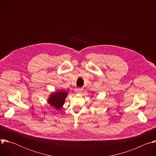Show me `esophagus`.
Here are the masks:
<instances>
[{"label":"esophagus","mask_w":156,"mask_h":156,"mask_svg":"<svg viewBox=\"0 0 156 156\" xmlns=\"http://www.w3.org/2000/svg\"><path fill=\"white\" fill-rule=\"evenodd\" d=\"M83 91V88H81V87H78V88H76L75 90V93H81Z\"/></svg>","instance_id":"esophagus-1"}]
</instances>
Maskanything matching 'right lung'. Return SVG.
Segmentation results:
<instances>
[{
	"label": "right lung",
	"mask_w": 156,
	"mask_h": 156,
	"mask_svg": "<svg viewBox=\"0 0 156 156\" xmlns=\"http://www.w3.org/2000/svg\"><path fill=\"white\" fill-rule=\"evenodd\" d=\"M68 94L69 93L67 92L63 91H55L50 94L49 99H48V102L50 104L51 107H52L57 110H60L62 108L65 99L67 97Z\"/></svg>",
	"instance_id": "1"
}]
</instances>
